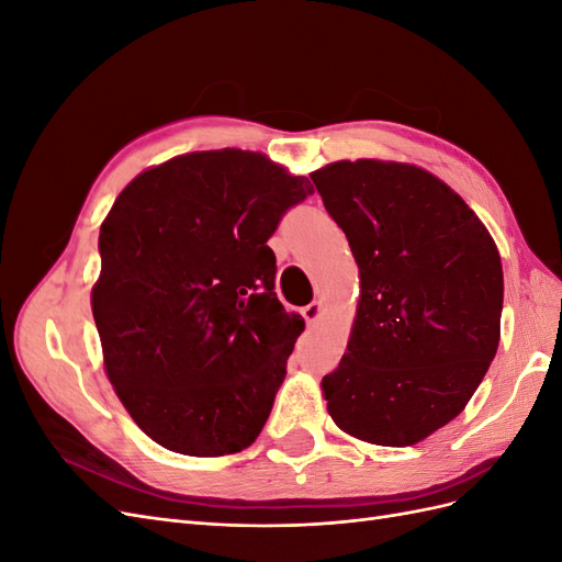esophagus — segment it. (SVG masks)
I'll use <instances>...</instances> for the list:
<instances>
[{
	"label": "esophagus",
	"instance_id": "obj_1",
	"mask_svg": "<svg viewBox=\"0 0 562 562\" xmlns=\"http://www.w3.org/2000/svg\"><path fill=\"white\" fill-rule=\"evenodd\" d=\"M302 316L307 321V326H314V323L321 318V302H310L307 307H302Z\"/></svg>",
	"mask_w": 562,
	"mask_h": 562
}]
</instances>
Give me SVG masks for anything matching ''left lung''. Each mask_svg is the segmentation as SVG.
<instances>
[{
  "label": "left lung",
  "mask_w": 562,
  "mask_h": 562,
  "mask_svg": "<svg viewBox=\"0 0 562 562\" xmlns=\"http://www.w3.org/2000/svg\"><path fill=\"white\" fill-rule=\"evenodd\" d=\"M359 265L361 300L342 361L323 378L342 431L405 448L446 427L499 345V250L464 199L396 161H337L312 173Z\"/></svg>",
  "instance_id": "8db88e82"
}]
</instances>
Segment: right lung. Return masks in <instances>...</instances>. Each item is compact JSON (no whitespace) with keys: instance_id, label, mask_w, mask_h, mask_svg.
<instances>
[{"instance_id":"1","label":"right lung","mask_w":562,"mask_h":562,"mask_svg":"<svg viewBox=\"0 0 562 562\" xmlns=\"http://www.w3.org/2000/svg\"><path fill=\"white\" fill-rule=\"evenodd\" d=\"M310 194L258 151L215 149L116 196L91 307L119 401L166 450L234 454L262 431L304 330L274 293L267 241Z\"/></svg>"}]
</instances>
